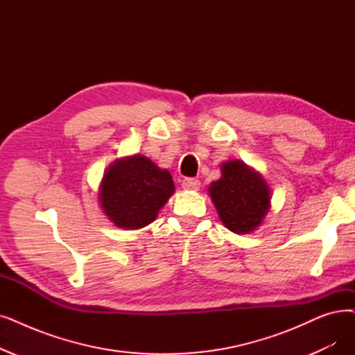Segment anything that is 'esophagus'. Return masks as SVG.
Segmentation results:
<instances>
[{
	"label": "esophagus",
	"instance_id": "esophagus-1",
	"mask_svg": "<svg viewBox=\"0 0 355 355\" xmlns=\"http://www.w3.org/2000/svg\"><path fill=\"white\" fill-rule=\"evenodd\" d=\"M181 186H182L184 190H198L200 189V181L196 180V178H184Z\"/></svg>",
	"mask_w": 355,
	"mask_h": 355
}]
</instances>
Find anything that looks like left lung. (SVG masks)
Wrapping results in <instances>:
<instances>
[{"mask_svg":"<svg viewBox=\"0 0 355 355\" xmlns=\"http://www.w3.org/2000/svg\"><path fill=\"white\" fill-rule=\"evenodd\" d=\"M222 177L209 187L211 202L223 225L235 234L255 230L270 210L271 193L259 173L234 159L222 164Z\"/></svg>","mask_w":355,"mask_h":355,"instance_id":"8db88e82","label":"left lung"}]
</instances>
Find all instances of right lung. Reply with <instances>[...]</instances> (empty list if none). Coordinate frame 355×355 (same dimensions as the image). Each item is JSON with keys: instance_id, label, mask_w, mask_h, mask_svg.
I'll return each instance as SVG.
<instances>
[{"instance_id": "obj_1", "label": "right lung", "mask_w": 355, "mask_h": 355, "mask_svg": "<svg viewBox=\"0 0 355 355\" xmlns=\"http://www.w3.org/2000/svg\"><path fill=\"white\" fill-rule=\"evenodd\" d=\"M175 191L171 174L149 158L116 159L104 173L98 200L104 214L117 227L141 229L157 219Z\"/></svg>"}]
</instances>
